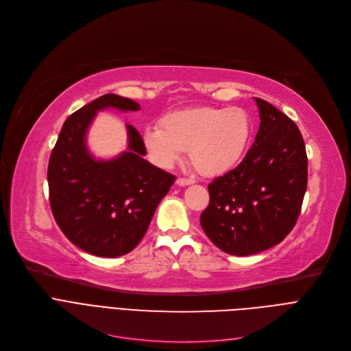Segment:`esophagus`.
<instances>
[{"instance_id": "1", "label": "esophagus", "mask_w": 351, "mask_h": 351, "mask_svg": "<svg viewBox=\"0 0 351 351\" xmlns=\"http://www.w3.org/2000/svg\"><path fill=\"white\" fill-rule=\"evenodd\" d=\"M194 182H195L194 178H185V177L177 178V184L181 185V187H185V185H190V184H194Z\"/></svg>"}]
</instances>
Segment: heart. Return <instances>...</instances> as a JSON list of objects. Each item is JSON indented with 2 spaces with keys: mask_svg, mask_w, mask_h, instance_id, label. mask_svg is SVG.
I'll return each instance as SVG.
<instances>
[{
  "mask_svg": "<svg viewBox=\"0 0 351 351\" xmlns=\"http://www.w3.org/2000/svg\"><path fill=\"white\" fill-rule=\"evenodd\" d=\"M252 134V120L241 108H193L169 113L143 134L149 157L171 169L189 150L193 166L205 176L228 171L242 158Z\"/></svg>",
  "mask_w": 351,
  "mask_h": 351,
  "instance_id": "1",
  "label": "heart"
}]
</instances>
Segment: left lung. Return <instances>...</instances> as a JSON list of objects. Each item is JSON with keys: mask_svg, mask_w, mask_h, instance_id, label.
<instances>
[{"mask_svg": "<svg viewBox=\"0 0 351 351\" xmlns=\"http://www.w3.org/2000/svg\"><path fill=\"white\" fill-rule=\"evenodd\" d=\"M261 125L238 167L210 185L201 226L230 255L248 256L282 242L299 218L307 187V156L299 128L255 97Z\"/></svg>", "mask_w": 351, "mask_h": 351, "instance_id": "8db88e82", "label": "left lung"}]
</instances>
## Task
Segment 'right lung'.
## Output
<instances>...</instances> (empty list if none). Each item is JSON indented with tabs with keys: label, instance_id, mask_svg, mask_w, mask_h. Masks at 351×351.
I'll return each instance as SVG.
<instances>
[{
	"label": "right lung",
	"instance_id": "right-lung-1",
	"mask_svg": "<svg viewBox=\"0 0 351 351\" xmlns=\"http://www.w3.org/2000/svg\"><path fill=\"white\" fill-rule=\"evenodd\" d=\"M108 108L136 112L140 105L108 93L72 113L51 153L48 185L51 210L65 237L85 252L116 258L143 239L176 177L143 158L146 147L132 125L126 126L128 152L108 161L90 156L86 132L96 113Z\"/></svg>",
	"mask_w": 351,
	"mask_h": 351
}]
</instances>
